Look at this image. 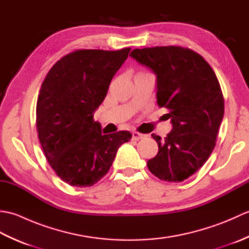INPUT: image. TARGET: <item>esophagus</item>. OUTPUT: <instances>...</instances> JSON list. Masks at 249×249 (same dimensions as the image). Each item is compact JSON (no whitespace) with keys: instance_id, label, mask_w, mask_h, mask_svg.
Here are the masks:
<instances>
[{"instance_id":"34e87169","label":"esophagus","mask_w":249,"mask_h":249,"mask_svg":"<svg viewBox=\"0 0 249 249\" xmlns=\"http://www.w3.org/2000/svg\"><path fill=\"white\" fill-rule=\"evenodd\" d=\"M145 135L139 133V131H134L133 133V139L134 140H140V139H144Z\"/></svg>"}]
</instances>
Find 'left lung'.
I'll return each instance as SVG.
<instances>
[{
  "label": "left lung",
  "mask_w": 249,
  "mask_h": 249,
  "mask_svg": "<svg viewBox=\"0 0 249 249\" xmlns=\"http://www.w3.org/2000/svg\"><path fill=\"white\" fill-rule=\"evenodd\" d=\"M130 56L157 76V104L173 128L158 144L147 168L161 181L178 183L197 172L216 145L225 102L214 71L202 56L181 46L134 49Z\"/></svg>",
  "instance_id": "8db88e82"
}]
</instances>
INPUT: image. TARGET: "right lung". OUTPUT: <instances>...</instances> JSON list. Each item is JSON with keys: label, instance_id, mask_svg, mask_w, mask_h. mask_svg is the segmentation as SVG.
Listing matches in <instances>:
<instances>
[{"label": "right lung", "instance_id": "obj_1", "mask_svg": "<svg viewBox=\"0 0 249 249\" xmlns=\"http://www.w3.org/2000/svg\"><path fill=\"white\" fill-rule=\"evenodd\" d=\"M130 48L79 49L47 73L36 105V128L47 160L62 181L77 187L97 183L108 173L127 130L104 135L93 119L115 72Z\"/></svg>", "mask_w": 249, "mask_h": 249}]
</instances>
